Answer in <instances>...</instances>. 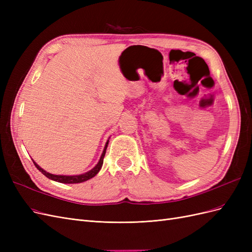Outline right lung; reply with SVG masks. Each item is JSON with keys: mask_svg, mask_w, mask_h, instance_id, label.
Listing matches in <instances>:
<instances>
[{"mask_svg": "<svg viewBox=\"0 0 252 252\" xmlns=\"http://www.w3.org/2000/svg\"><path fill=\"white\" fill-rule=\"evenodd\" d=\"M108 142L106 143L105 145V148L103 150V154L101 156V158L100 161H98V163L96 164V166L94 167V168L91 169L90 171L84 173V174H80V175H56V174H51L49 172H46L44 169H42L41 167L37 165L34 161V165L37 169H39L45 177H47L48 179L52 180V181H56V182H59V183H64V184H75V183H82V182H85L87 180H90L91 178H94V175H96V173L100 171V169L102 168V165H103V161H104V157H105V154H106V149H107V146H108Z\"/></svg>", "mask_w": 252, "mask_h": 252, "instance_id": "right-lung-1", "label": "right lung"}]
</instances>
